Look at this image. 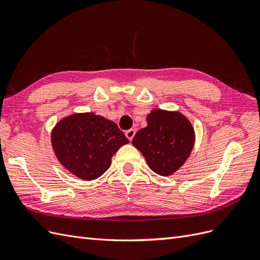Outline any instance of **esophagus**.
<instances>
[{
    "mask_svg": "<svg viewBox=\"0 0 260 260\" xmlns=\"http://www.w3.org/2000/svg\"><path fill=\"white\" fill-rule=\"evenodd\" d=\"M124 135H125V137L128 138L129 141H132L133 137H135V135H136V130L135 129H129V130L124 132Z\"/></svg>",
    "mask_w": 260,
    "mask_h": 260,
    "instance_id": "esophagus-1",
    "label": "esophagus"
}]
</instances>
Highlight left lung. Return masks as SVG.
I'll return each mask as SVG.
<instances>
[{
    "label": "left lung",
    "instance_id": "8db88e82",
    "mask_svg": "<svg viewBox=\"0 0 260 260\" xmlns=\"http://www.w3.org/2000/svg\"><path fill=\"white\" fill-rule=\"evenodd\" d=\"M147 125L137 132L132 144L145 157L148 167L167 177L190 156L194 145L191 122L178 112L154 109L146 117Z\"/></svg>",
    "mask_w": 260,
    "mask_h": 260
}]
</instances>
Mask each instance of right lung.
<instances>
[{
	"label": "right lung",
	"mask_w": 260,
	"mask_h": 260,
	"mask_svg": "<svg viewBox=\"0 0 260 260\" xmlns=\"http://www.w3.org/2000/svg\"><path fill=\"white\" fill-rule=\"evenodd\" d=\"M129 143L114 122L94 113L75 114L52 131V145L62 166L83 180L101 177L111 167L112 156Z\"/></svg>",
	"instance_id": "add662e5"
}]
</instances>
